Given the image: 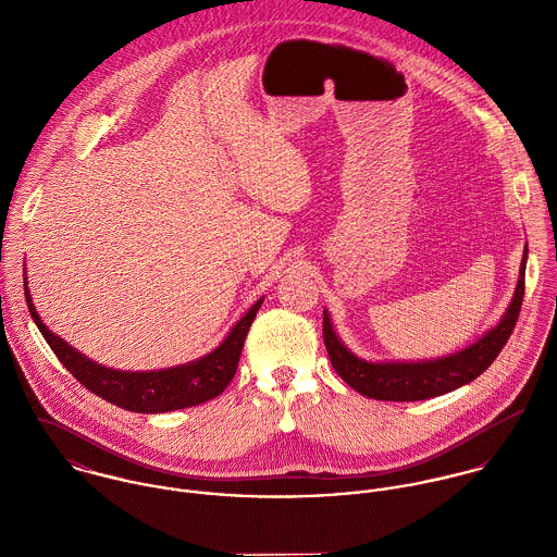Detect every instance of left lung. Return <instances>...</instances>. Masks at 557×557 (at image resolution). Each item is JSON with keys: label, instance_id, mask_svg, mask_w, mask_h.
<instances>
[{"label": "left lung", "instance_id": "left-lung-1", "mask_svg": "<svg viewBox=\"0 0 557 557\" xmlns=\"http://www.w3.org/2000/svg\"><path fill=\"white\" fill-rule=\"evenodd\" d=\"M525 263H528V244L523 248V259L519 268V281L512 294V300L506 313L486 330L478 341L459 349L450 356L433 360H391L373 362L358 358L347 345L338 338L332 327L327 311L323 309V343L330 356V362L338 377L347 382L356 393L377 400H422L453 393L482 375L491 362L499 356L502 347L510 338L515 323L521 311L525 294Z\"/></svg>", "mask_w": 557, "mask_h": 557}]
</instances>
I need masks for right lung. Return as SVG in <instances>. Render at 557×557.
I'll return each instance as SVG.
<instances>
[{
  "label": "right lung",
  "mask_w": 557,
  "mask_h": 557,
  "mask_svg": "<svg viewBox=\"0 0 557 557\" xmlns=\"http://www.w3.org/2000/svg\"><path fill=\"white\" fill-rule=\"evenodd\" d=\"M23 276L29 315L60 362L94 395L137 413H164L219 397L236 375L246 332L263 302V298H259L246 315L234 323L223 343L197 360L157 371H120L94 362L62 336L51 332L32 302L27 274Z\"/></svg>",
  "instance_id": "right-lung-1"
}]
</instances>
